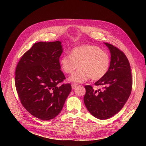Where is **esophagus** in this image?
I'll use <instances>...</instances> for the list:
<instances>
[{"label":"esophagus","mask_w":146,"mask_h":146,"mask_svg":"<svg viewBox=\"0 0 146 146\" xmlns=\"http://www.w3.org/2000/svg\"><path fill=\"white\" fill-rule=\"evenodd\" d=\"M77 86H78V84H76V83H72V88L73 89H75Z\"/></svg>","instance_id":"1"}]
</instances>
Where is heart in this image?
I'll return each mask as SVG.
<instances>
[{
	"mask_svg": "<svg viewBox=\"0 0 146 146\" xmlns=\"http://www.w3.org/2000/svg\"><path fill=\"white\" fill-rule=\"evenodd\" d=\"M60 64L66 74H72L79 65L80 68L69 78V80L83 83L90 78L93 80L102 78L108 70L110 58L108 52L98 46L85 44L73 48L70 56H63Z\"/></svg>",
	"mask_w": 146,
	"mask_h": 146,
	"instance_id": "b5f03b06",
	"label": "heart"
}]
</instances>
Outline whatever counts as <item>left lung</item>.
<instances>
[{"label": "left lung", "mask_w": 146, "mask_h": 146, "mask_svg": "<svg viewBox=\"0 0 146 146\" xmlns=\"http://www.w3.org/2000/svg\"><path fill=\"white\" fill-rule=\"evenodd\" d=\"M104 44L110 51V66L106 74L95 83L103 89L94 90L91 86H85L83 99L89 112L99 119H108L122 108L133 84L131 67L124 53L111 44Z\"/></svg>", "instance_id": "obj_1"}]
</instances>
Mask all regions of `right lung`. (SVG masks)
Here are the masks:
<instances>
[{"instance_id":"obj_1","label":"right lung","mask_w":146,"mask_h":146,"mask_svg":"<svg viewBox=\"0 0 146 146\" xmlns=\"http://www.w3.org/2000/svg\"><path fill=\"white\" fill-rule=\"evenodd\" d=\"M61 44L59 41L34 44L22 56L15 71V86L21 104L42 120L58 115L72 90L70 83L58 86L66 79L60 70Z\"/></svg>"}]
</instances>
